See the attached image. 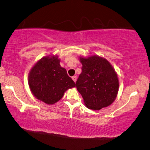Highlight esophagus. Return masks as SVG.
Instances as JSON below:
<instances>
[{
    "label": "esophagus",
    "mask_w": 150,
    "mask_h": 150,
    "mask_svg": "<svg viewBox=\"0 0 150 150\" xmlns=\"http://www.w3.org/2000/svg\"><path fill=\"white\" fill-rule=\"evenodd\" d=\"M72 79L73 80L74 82H76V80H77V77L75 76H74L72 77Z\"/></svg>",
    "instance_id": "34e87169"
}]
</instances>
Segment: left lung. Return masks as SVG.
Here are the masks:
<instances>
[{
  "label": "left lung",
  "instance_id": "8db88e82",
  "mask_svg": "<svg viewBox=\"0 0 150 150\" xmlns=\"http://www.w3.org/2000/svg\"><path fill=\"white\" fill-rule=\"evenodd\" d=\"M82 73L76 88L88 109L100 110L113 103L119 91L117 74L108 60L98 55L80 57Z\"/></svg>",
  "mask_w": 150,
  "mask_h": 150
}]
</instances>
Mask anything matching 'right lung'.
Segmentation results:
<instances>
[{
  "label": "right lung",
  "instance_id": "right-lung-1",
  "mask_svg": "<svg viewBox=\"0 0 150 150\" xmlns=\"http://www.w3.org/2000/svg\"><path fill=\"white\" fill-rule=\"evenodd\" d=\"M57 55H49L39 60L28 74V84L36 99L48 105L56 103L65 91L75 87L65 68L60 65Z\"/></svg>",
  "mask_w": 150,
  "mask_h": 150
}]
</instances>
